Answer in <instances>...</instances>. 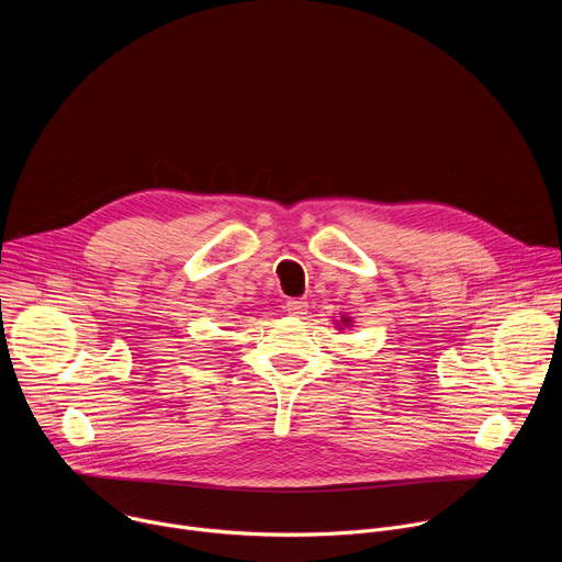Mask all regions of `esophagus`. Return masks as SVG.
<instances>
[{"mask_svg": "<svg viewBox=\"0 0 562 562\" xmlns=\"http://www.w3.org/2000/svg\"><path fill=\"white\" fill-rule=\"evenodd\" d=\"M306 306H308V304H306L304 300H297V297L286 302V311H289L291 315H295V317H302V315L306 313Z\"/></svg>", "mask_w": 562, "mask_h": 562, "instance_id": "obj_1", "label": "esophagus"}]
</instances>
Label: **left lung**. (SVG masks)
Masks as SVG:
<instances>
[{"label": "left lung", "instance_id": "left-lung-1", "mask_svg": "<svg viewBox=\"0 0 562 562\" xmlns=\"http://www.w3.org/2000/svg\"><path fill=\"white\" fill-rule=\"evenodd\" d=\"M334 323H336L338 329H345V327H351L353 319L349 315H340V319H334Z\"/></svg>", "mask_w": 562, "mask_h": 562}]
</instances>
